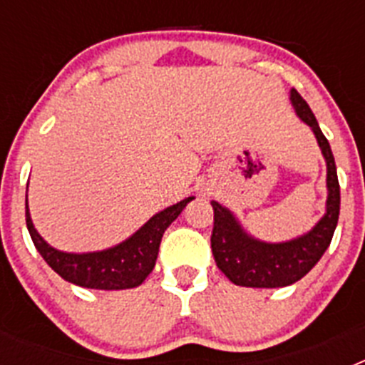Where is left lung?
Wrapping results in <instances>:
<instances>
[{
    "label": "left lung",
    "instance_id": "obj_1",
    "mask_svg": "<svg viewBox=\"0 0 365 365\" xmlns=\"http://www.w3.org/2000/svg\"><path fill=\"white\" fill-rule=\"evenodd\" d=\"M291 102L296 115L316 135L324 159L327 163V205L325 214L314 228L296 240L283 243H265L241 228L235 215L228 208L212 201L214 230H212V254L221 270L232 283L254 289H276L302 279L320 261L333 240L340 214V185L336 164L327 138L322 133L311 108L296 89H291Z\"/></svg>",
    "mask_w": 365,
    "mask_h": 365
}]
</instances>
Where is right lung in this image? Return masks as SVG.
I'll return each instance as SVG.
<instances>
[{"label": "right lung", "mask_w": 365, "mask_h": 365, "mask_svg": "<svg viewBox=\"0 0 365 365\" xmlns=\"http://www.w3.org/2000/svg\"><path fill=\"white\" fill-rule=\"evenodd\" d=\"M192 199L186 197L177 205L168 206L163 212L155 214L131 237L122 241L117 247L106 248L100 252L71 254L51 247L32 225L27 201H25V217H27L32 243L58 276L86 289L122 291V289L138 287L148 278L159 256V245L164 230L179 217L180 212L185 210V206Z\"/></svg>", "instance_id": "1"}]
</instances>
